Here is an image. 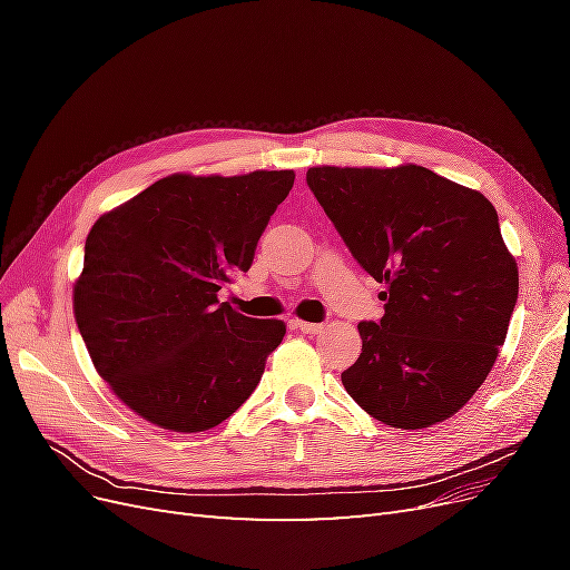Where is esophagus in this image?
I'll list each match as a JSON object with an SVG mask.
<instances>
[{"label": "esophagus", "instance_id": "34e87169", "mask_svg": "<svg viewBox=\"0 0 570 570\" xmlns=\"http://www.w3.org/2000/svg\"><path fill=\"white\" fill-rule=\"evenodd\" d=\"M295 327H299L302 333H306V335H316V333H321L323 331V325L321 323H308V321H295Z\"/></svg>", "mask_w": 570, "mask_h": 570}]
</instances>
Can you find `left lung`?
<instances>
[{"mask_svg": "<svg viewBox=\"0 0 570 570\" xmlns=\"http://www.w3.org/2000/svg\"><path fill=\"white\" fill-rule=\"evenodd\" d=\"M306 183L356 262L385 283V316L358 323L344 390L392 428L452 419L485 383L519 297L494 206L416 164L314 166Z\"/></svg>", "mask_w": 570, "mask_h": 570, "instance_id": "1", "label": "left lung"}]
</instances>
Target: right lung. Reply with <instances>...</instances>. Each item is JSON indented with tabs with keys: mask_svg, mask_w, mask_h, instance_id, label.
<instances>
[{
	"mask_svg": "<svg viewBox=\"0 0 570 570\" xmlns=\"http://www.w3.org/2000/svg\"><path fill=\"white\" fill-rule=\"evenodd\" d=\"M295 170L174 174L101 214L85 239L73 314L97 373L137 416L170 433H204L247 402L278 318L218 302L249 271Z\"/></svg>",
	"mask_w": 570,
	"mask_h": 570,
	"instance_id": "1",
	"label": "right lung"
}]
</instances>
